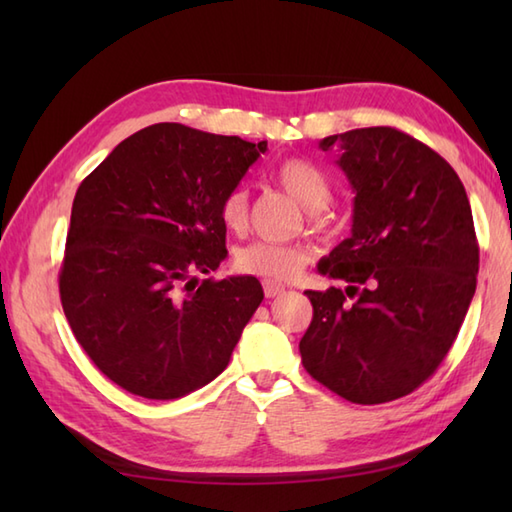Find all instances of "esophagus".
Here are the masks:
<instances>
[{
	"label": "esophagus",
	"instance_id": "34e87169",
	"mask_svg": "<svg viewBox=\"0 0 512 512\" xmlns=\"http://www.w3.org/2000/svg\"><path fill=\"white\" fill-rule=\"evenodd\" d=\"M262 288H264V295H266L268 299H270V297H277V295H281V292L286 290V286L277 284V281H264Z\"/></svg>",
	"mask_w": 512,
	"mask_h": 512
}]
</instances>
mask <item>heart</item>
Instances as JSON below:
<instances>
[{
  "label": "heart",
  "mask_w": 512,
  "mask_h": 512,
  "mask_svg": "<svg viewBox=\"0 0 512 512\" xmlns=\"http://www.w3.org/2000/svg\"><path fill=\"white\" fill-rule=\"evenodd\" d=\"M277 182L295 198L303 209L321 211L330 202V184L319 167L308 160L290 158L281 162L275 173ZM220 220L226 231L244 233L248 226V191L235 187L220 202ZM308 264L306 248L299 244L253 242L237 250L235 268L244 275L262 277L264 281H288L297 277Z\"/></svg>",
  "instance_id": "obj_1"
}]
</instances>
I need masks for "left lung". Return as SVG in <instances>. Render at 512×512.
<instances>
[{
  "mask_svg": "<svg viewBox=\"0 0 512 512\" xmlns=\"http://www.w3.org/2000/svg\"><path fill=\"white\" fill-rule=\"evenodd\" d=\"M354 189L352 235L319 262L345 288L306 290V372L356 405L411 394L447 358L477 284L473 213L458 173L396 127L323 138Z\"/></svg>",
  "mask_w": 512,
  "mask_h": 512,
  "instance_id": "left-lung-1",
  "label": "left lung"
}]
</instances>
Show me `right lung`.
I'll return each mask as SVG.
<instances>
[{
    "mask_svg": "<svg viewBox=\"0 0 512 512\" xmlns=\"http://www.w3.org/2000/svg\"><path fill=\"white\" fill-rule=\"evenodd\" d=\"M268 147L180 123L125 138L76 189L59 273L76 341L129 394L173 400L222 374L264 299L226 257L220 202Z\"/></svg>",
    "mask_w": 512,
    "mask_h": 512,
    "instance_id": "1",
    "label": "right lung"
}]
</instances>
